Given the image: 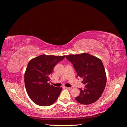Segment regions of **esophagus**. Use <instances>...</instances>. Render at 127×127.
I'll use <instances>...</instances> for the list:
<instances>
[{
    "label": "esophagus",
    "mask_w": 127,
    "mask_h": 127,
    "mask_svg": "<svg viewBox=\"0 0 127 127\" xmlns=\"http://www.w3.org/2000/svg\"><path fill=\"white\" fill-rule=\"evenodd\" d=\"M66 89H68V90H71L72 89V88L71 87H65Z\"/></svg>",
    "instance_id": "obj_1"
}]
</instances>
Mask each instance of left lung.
<instances>
[{"label": "left lung", "instance_id": "left-lung-1", "mask_svg": "<svg viewBox=\"0 0 127 127\" xmlns=\"http://www.w3.org/2000/svg\"><path fill=\"white\" fill-rule=\"evenodd\" d=\"M66 59L72 63L77 77L83 79L84 89L75 98L79 103L88 105L96 102L102 96L106 84V75L103 64L98 58L88 53L68 55Z\"/></svg>", "mask_w": 127, "mask_h": 127}]
</instances>
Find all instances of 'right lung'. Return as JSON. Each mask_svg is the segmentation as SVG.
I'll list each match as a JSON object with an SVG mask.
<instances>
[{
  "label": "right lung",
  "mask_w": 127,
  "mask_h": 127,
  "mask_svg": "<svg viewBox=\"0 0 127 127\" xmlns=\"http://www.w3.org/2000/svg\"><path fill=\"white\" fill-rule=\"evenodd\" d=\"M65 57L41 55L29 61L24 73V84L29 96L35 104L47 106L57 100L62 88L50 85L48 81L54 67Z\"/></svg>",
  "instance_id": "obj_1"
}]
</instances>
